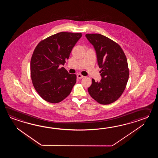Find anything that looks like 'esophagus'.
Instances as JSON below:
<instances>
[{
    "instance_id": "esophagus-1",
    "label": "esophagus",
    "mask_w": 158,
    "mask_h": 158,
    "mask_svg": "<svg viewBox=\"0 0 158 158\" xmlns=\"http://www.w3.org/2000/svg\"><path fill=\"white\" fill-rule=\"evenodd\" d=\"M77 77L78 78H79V79H81V78L84 77V76H82V74H78L77 75Z\"/></svg>"
}]
</instances>
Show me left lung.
<instances>
[{
  "label": "left lung",
  "mask_w": 158,
  "mask_h": 158,
  "mask_svg": "<svg viewBox=\"0 0 158 158\" xmlns=\"http://www.w3.org/2000/svg\"><path fill=\"white\" fill-rule=\"evenodd\" d=\"M85 36L96 51L102 77L101 82L92 79L87 89L89 93L100 104H111L121 97L128 82L127 59L120 46L108 37L101 34H86Z\"/></svg>",
  "instance_id": "1"
}]
</instances>
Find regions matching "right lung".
Here are the masks:
<instances>
[{"mask_svg": "<svg viewBox=\"0 0 158 158\" xmlns=\"http://www.w3.org/2000/svg\"><path fill=\"white\" fill-rule=\"evenodd\" d=\"M81 33L60 32L42 40L35 48L30 61V75L35 90L44 101L57 103L71 93L76 74L64 67Z\"/></svg>", "mask_w": 158, "mask_h": 158, "instance_id": "right-lung-1", "label": "right lung"}]
</instances>
